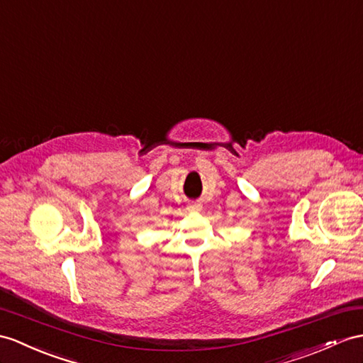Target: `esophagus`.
<instances>
[{
	"mask_svg": "<svg viewBox=\"0 0 363 363\" xmlns=\"http://www.w3.org/2000/svg\"><path fill=\"white\" fill-rule=\"evenodd\" d=\"M188 209H189L191 212H199V211L201 209V205H199V203H194V205H189V206H188Z\"/></svg>",
	"mask_w": 363,
	"mask_h": 363,
	"instance_id": "34e87169",
	"label": "esophagus"
}]
</instances>
